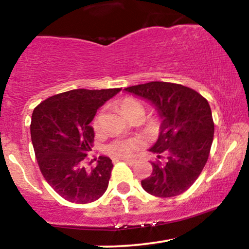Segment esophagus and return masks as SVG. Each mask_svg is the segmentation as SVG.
<instances>
[{
  "mask_svg": "<svg viewBox=\"0 0 249 249\" xmlns=\"http://www.w3.org/2000/svg\"><path fill=\"white\" fill-rule=\"evenodd\" d=\"M123 161H125V162H127L128 165H133V164H136V160H134V159H130V158H121Z\"/></svg>",
  "mask_w": 249,
  "mask_h": 249,
  "instance_id": "34e87169",
  "label": "esophagus"
}]
</instances>
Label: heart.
<instances>
[{
  "mask_svg": "<svg viewBox=\"0 0 249 249\" xmlns=\"http://www.w3.org/2000/svg\"><path fill=\"white\" fill-rule=\"evenodd\" d=\"M123 115L127 117L128 119L136 112H141L142 116L144 115V107L139 102L134 101L132 98L123 99L119 104ZM93 130L98 132L101 130V113L95 117L92 123ZM142 142L138 138H117L112 141L107 146V152L111 156L121 157V158H128L132 157L137 151L141 150Z\"/></svg>",
  "mask_w": 249,
  "mask_h": 249,
  "instance_id": "b5f03b06",
  "label": "heart"
}]
</instances>
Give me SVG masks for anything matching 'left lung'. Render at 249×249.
Returning a JSON list of instances; mask_svg holds the SVG:
<instances>
[{
  "label": "left lung",
  "mask_w": 249,
  "mask_h": 249,
  "mask_svg": "<svg viewBox=\"0 0 249 249\" xmlns=\"http://www.w3.org/2000/svg\"><path fill=\"white\" fill-rule=\"evenodd\" d=\"M124 90L150 103L161 119L158 139L150 151L167 158L151 162L152 174L142 180V188L160 198L184 193L198 179L212 146L210 104L196 91L174 83L150 82Z\"/></svg>",
  "instance_id": "1"
}]
</instances>
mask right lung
<instances>
[{
    "label": "right lung",
    "instance_id": "add662e5",
    "mask_svg": "<svg viewBox=\"0 0 249 249\" xmlns=\"http://www.w3.org/2000/svg\"><path fill=\"white\" fill-rule=\"evenodd\" d=\"M121 90H70L45 99L34 110L30 133L39 170L68 201L88 204L107 191L112 160L99 156L91 170L84 164L95 138L90 123L97 110Z\"/></svg>",
    "mask_w": 249,
    "mask_h": 249
}]
</instances>
